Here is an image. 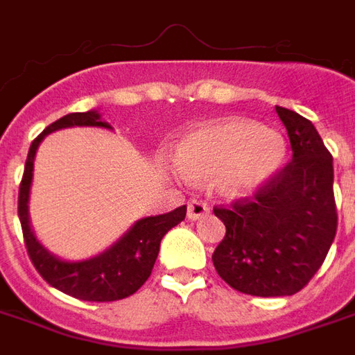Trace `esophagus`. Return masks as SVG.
Masks as SVG:
<instances>
[{
  "instance_id": "esophagus-1",
  "label": "esophagus",
  "mask_w": 355,
  "mask_h": 355,
  "mask_svg": "<svg viewBox=\"0 0 355 355\" xmlns=\"http://www.w3.org/2000/svg\"><path fill=\"white\" fill-rule=\"evenodd\" d=\"M209 213V207L205 203H201L198 200H192L188 203V218L190 220H200L201 216H205Z\"/></svg>"
}]
</instances>
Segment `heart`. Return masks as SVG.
<instances>
[{
	"mask_svg": "<svg viewBox=\"0 0 355 355\" xmlns=\"http://www.w3.org/2000/svg\"><path fill=\"white\" fill-rule=\"evenodd\" d=\"M287 140L257 121L228 117L201 125L177 144V165L188 178L216 177L228 198H243L268 184L283 169Z\"/></svg>",
	"mask_w": 355,
	"mask_h": 355,
	"instance_id": "obj_1",
	"label": "heart"
}]
</instances>
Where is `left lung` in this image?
<instances>
[{
  "mask_svg": "<svg viewBox=\"0 0 355 355\" xmlns=\"http://www.w3.org/2000/svg\"><path fill=\"white\" fill-rule=\"evenodd\" d=\"M293 159L253 200L215 209L226 236L213 253L230 287L253 297H289L310 282L336 234L333 155L320 132L293 110L275 106Z\"/></svg>",
  "mask_w": 355,
  "mask_h": 355,
  "instance_id": "8db88e82",
  "label": "left lung"
}]
</instances>
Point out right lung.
<instances>
[{"label":"right lung","mask_w":355,"mask_h":355,"mask_svg":"<svg viewBox=\"0 0 355 355\" xmlns=\"http://www.w3.org/2000/svg\"><path fill=\"white\" fill-rule=\"evenodd\" d=\"M68 127H102L112 131V125L102 119L98 110H89L60 117L32 142L19 190V218L28 254L43 279L70 297L93 302H110L131 297L152 274L163 236L184 220L186 205L165 215L139 218L116 243L85 261H66L53 254L35 238L28 203L34 180V159L37 148L47 135Z\"/></svg>","instance_id":"1"}]
</instances>
